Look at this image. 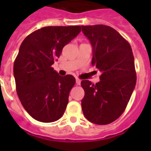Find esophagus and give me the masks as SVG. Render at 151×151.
Here are the masks:
<instances>
[{"label": "esophagus", "mask_w": 151, "mask_h": 151, "mask_svg": "<svg viewBox=\"0 0 151 151\" xmlns=\"http://www.w3.org/2000/svg\"><path fill=\"white\" fill-rule=\"evenodd\" d=\"M76 84L77 85H80L81 84V80L78 78H76Z\"/></svg>", "instance_id": "1"}]
</instances>
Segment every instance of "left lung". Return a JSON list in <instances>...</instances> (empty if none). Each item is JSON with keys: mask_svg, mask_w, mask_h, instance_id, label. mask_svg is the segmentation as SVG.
<instances>
[{"mask_svg": "<svg viewBox=\"0 0 151 151\" xmlns=\"http://www.w3.org/2000/svg\"><path fill=\"white\" fill-rule=\"evenodd\" d=\"M92 46L91 64L101 72L100 81L82 80V99L85 117L96 124H108L125 110L136 85L134 57L131 46L119 32L105 25L82 26Z\"/></svg>", "mask_w": 151, "mask_h": 151, "instance_id": "obj_1", "label": "left lung"}]
</instances>
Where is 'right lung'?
Wrapping results in <instances>:
<instances>
[{
  "mask_svg": "<svg viewBox=\"0 0 151 151\" xmlns=\"http://www.w3.org/2000/svg\"><path fill=\"white\" fill-rule=\"evenodd\" d=\"M80 32V26L45 27L22 41L14 64V76L18 98L35 120L54 122L65 111L75 78L70 74L60 76L52 65L63 47Z\"/></svg>",
  "mask_w": 151,
  "mask_h": 151,
  "instance_id": "obj_1",
  "label": "right lung"
}]
</instances>
